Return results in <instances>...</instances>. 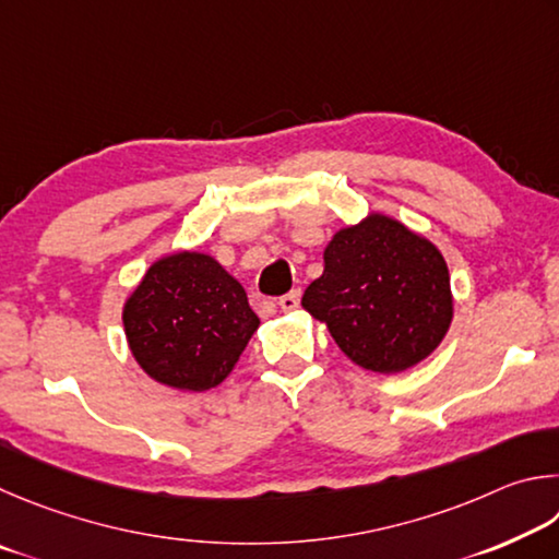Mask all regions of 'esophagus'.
I'll return each mask as SVG.
<instances>
[{
	"mask_svg": "<svg viewBox=\"0 0 559 559\" xmlns=\"http://www.w3.org/2000/svg\"><path fill=\"white\" fill-rule=\"evenodd\" d=\"M299 297H301V292L299 289H292L289 295L280 297V309L282 311H295L299 307Z\"/></svg>",
	"mask_w": 559,
	"mask_h": 559,
	"instance_id": "34e87169",
	"label": "esophagus"
}]
</instances>
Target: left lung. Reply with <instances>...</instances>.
<instances>
[{
    "label": "left lung",
    "mask_w": 559,
    "mask_h": 559,
    "mask_svg": "<svg viewBox=\"0 0 559 559\" xmlns=\"http://www.w3.org/2000/svg\"><path fill=\"white\" fill-rule=\"evenodd\" d=\"M301 307L356 366L385 376L432 356L454 319L444 254L378 211L334 233Z\"/></svg>",
    "instance_id": "left-lung-1"
}]
</instances>
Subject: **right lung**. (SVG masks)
Masks as SVG:
<instances>
[{
	"label": "right lung",
	"instance_id": "1",
	"mask_svg": "<svg viewBox=\"0 0 559 559\" xmlns=\"http://www.w3.org/2000/svg\"><path fill=\"white\" fill-rule=\"evenodd\" d=\"M122 324L146 376L166 388L203 393L233 373L260 319L218 260L179 250L150 264L124 299Z\"/></svg>",
	"mask_w": 559,
	"mask_h": 559
}]
</instances>
